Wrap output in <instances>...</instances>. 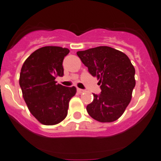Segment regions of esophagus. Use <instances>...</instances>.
<instances>
[{
    "label": "esophagus",
    "instance_id": "34e87169",
    "mask_svg": "<svg viewBox=\"0 0 161 161\" xmlns=\"http://www.w3.org/2000/svg\"><path fill=\"white\" fill-rule=\"evenodd\" d=\"M77 92H79V94H81V93H83V92H85V90H82V89H80V88H77Z\"/></svg>",
    "mask_w": 161,
    "mask_h": 161
}]
</instances>
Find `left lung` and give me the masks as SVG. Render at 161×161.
Returning a JSON list of instances; mask_svg holds the SVG:
<instances>
[{"mask_svg": "<svg viewBox=\"0 0 161 161\" xmlns=\"http://www.w3.org/2000/svg\"><path fill=\"white\" fill-rule=\"evenodd\" d=\"M82 62L96 77L101 89L86 106L89 115L100 122H113L130 104L135 86V69L124 53L108 46L77 52Z\"/></svg>", "mask_w": 161, "mask_h": 161, "instance_id": "left-lung-1", "label": "left lung"}]
</instances>
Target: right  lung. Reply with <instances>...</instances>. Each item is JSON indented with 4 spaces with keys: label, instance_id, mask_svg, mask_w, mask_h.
Segmentation results:
<instances>
[{
    "label": "right lung",
    "instance_id": "add662e5",
    "mask_svg": "<svg viewBox=\"0 0 161 161\" xmlns=\"http://www.w3.org/2000/svg\"><path fill=\"white\" fill-rule=\"evenodd\" d=\"M69 53L65 47L45 46L32 53L22 65L19 85L31 114L41 124L57 125L68 114L69 102L76 94V87L57 84L62 77L64 57Z\"/></svg>",
    "mask_w": 161,
    "mask_h": 161
}]
</instances>
